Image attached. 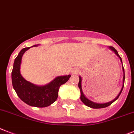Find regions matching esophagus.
Here are the masks:
<instances>
[{"instance_id":"34e87169","label":"esophagus","mask_w":134,"mask_h":134,"mask_svg":"<svg viewBox=\"0 0 134 134\" xmlns=\"http://www.w3.org/2000/svg\"><path fill=\"white\" fill-rule=\"evenodd\" d=\"M79 73V70L77 69V68H75L72 70V74H77Z\"/></svg>"}]
</instances>
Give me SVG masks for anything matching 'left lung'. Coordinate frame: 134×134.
I'll return each instance as SVG.
<instances>
[{
    "mask_svg": "<svg viewBox=\"0 0 134 134\" xmlns=\"http://www.w3.org/2000/svg\"><path fill=\"white\" fill-rule=\"evenodd\" d=\"M110 49L111 50V51H113L115 53V54L118 56V57L120 58V61H121V62H122V59H121V57H120V55H119V53H118V52H117V51L116 49H115L114 48L113 46H109V47ZM122 70H123V73H124V76H123V85H122V89H121V90H120V93L119 94V95L117 96L116 97V99H114L113 100H111V101H110V102H108V103H102V104H100V103H94L92 102V101H91V100H90L89 99H88L87 98H86V97L84 96V94H83V93L82 92V88H81V77H79V84H78V86H79V89H80V92H81V97L80 99L81 100V101H82L83 103H84L86 105L88 106V107H90V108H94V109H99V108H106V107H108L109 105H110L112 103H114L115 101V100H116V99H118V98L119 97V96H120V94H121V92H122V89H123V87H124V81H125V70H124V68H123V66H122Z\"/></svg>",
    "mask_w": 134,
    "mask_h": 134,
    "instance_id": "1",
    "label": "left lung"
}]
</instances>
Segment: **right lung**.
Listing matches in <instances>:
<instances>
[{
  "label": "right lung",
  "mask_w": 134,
  "mask_h": 134,
  "mask_svg": "<svg viewBox=\"0 0 134 134\" xmlns=\"http://www.w3.org/2000/svg\"><path fill=\"white\" fill-rule=\"evenodd\" d=\"M30 47H27L21 50L15 59L12 72V85L17 95L23 102L34 107L45 108L57 100L59 87L67 82L71 75L57 77L51 82L43 86H35L26 81L21 75L20 67L23 54Z\"/></svg>",
  "instance_id": "1"
}]
</instances>
